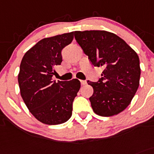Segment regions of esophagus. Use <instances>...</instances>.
<instances>
[{
    "mask_svg": "<svg viewBox=\"0 0 154 154\" xmlns=\"http://www.w3.org/2000/svg\"><path fill=\"white\" fill-rule=\"evenodd\" d=\"M80 84H81L82 86H85L87 83L86 80H80Z\"/></svg>",
    "mask_w": 154,
    "mask_h": 154,
    "instance_id": "obj_1",
    "label": "esophagus"
}]
</instances>
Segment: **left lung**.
Masks as SVG:
<instances>
[{"instance_id": "obj_1", "label": "left lung", "mask_w": 154, "mask_h": 154, "mask_svg": "<svg viewBox=\"0 0 154 154\" xmlns=\"http://www.w3.org/2000/svg\"><path fill=\"white\" fill-rule=\"evenodd\" d=\"M74 37L93 65L104 69L98 82L87 81L93 88L90 97L93 112L109 117L124 111L139 87L137 53L122 38L104 30L75 31Z\"/></svg>"}]
</instances>
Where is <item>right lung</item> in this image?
Instances as JSON below:
<instances>
[{"label": "right lung", "instance_id": "obj_1", "mask_svg": "<svg viewBox=\"0 0 154 154\" xmlns=\"http://www.w3.org/2000/svg\"><path fill=\"white\" fill-rule=\"evenodd\" d=\"M73 38V32L43 38L26 52L21 61L18 74L21 97L32 115L44 124H62L72 115L80 80L55 82L52 76L54 67L62 61L61 51Z\"/></svg>", "mask_w": 154, "mask_h": 154}]
</instances>
